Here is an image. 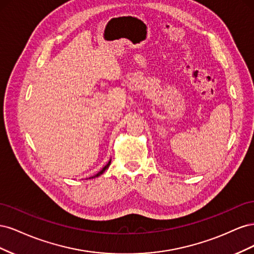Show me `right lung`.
Wrapping results in <instances>:
<instances>
[{"label": "right lung", "instance_id": "add662e5", "mask_svg": "<svg viewBox=\"0 0 254 254\" xmlns=\"http://www.w3.org/2000/svg\"><path fill=\"white\" fill-rule=\"evenodd\" d=\"M110 163H111V160H110V161H109V162H108V163H107V164H106V165H105V166L103 167V170H102V171H99V172H98V173H97V174H96L95 176H92V177H90V178H89V179H92V178H95V177H98V176H101V175H102V174H103V173H104V172H105V171L107 170V168H108V167H109Z\"/></svg>", "mask_w": 254, "mask_h": 254}]
</instances>
